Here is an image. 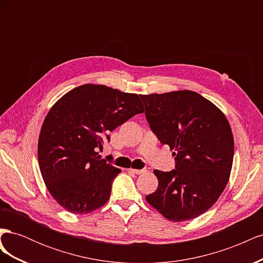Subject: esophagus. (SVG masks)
Listing matches in <instances>:
<instances>
[{"label":"esophagus","instance_id":"34e87169","mask_svg":"<svg viewBox=\"0 0 263 263\" xmlns=\"http://www.w3.org/2000/svg\"><path fill=\"white\" fill-rule=\"evenodd\" d=\"M130 172L135 173V174H141V173H145L146 170L145 169H141V170H138V169H129Z\"/></svg>","mask_w":263,"mask_h":263}]
</instances>
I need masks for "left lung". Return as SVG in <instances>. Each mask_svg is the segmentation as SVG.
Segmentation results:
<instances>
[{
  "label": "left lung",
  "instance_id": "1",
  "mask_svg": "<svg viewBox=\"0 0 263 263\" xmlns=\"http://www.w3.org/2000/svg\"><path fill=\"white\" fill-rule=\"evenodd\" d=\"M150 129L174 150L176 168L155 170L156 192L147 202L172 221L200 216L226 187L234 159L229 123L212 102L193 91L139 95Z\"/></svg>",
  "mask_w": 263,
  "mask_h": 263
}]
</instances>
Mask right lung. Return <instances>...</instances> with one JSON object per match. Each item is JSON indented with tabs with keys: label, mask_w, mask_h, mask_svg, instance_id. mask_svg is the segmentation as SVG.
<instances>
[{
	"label": "right lung",
	"mask_w": 263,
	"mask_h": 263,
	"mask_svg": "<svg viewBox=\"0 0 263 263\" xmlns=\"http://www.w3.org/2000/svg\"><path fill=\"white\" fill-rule=\"evenodd\" d=\"M140 113L137 94L95 84L76 87L50 108L39 135L38 162L47 189L63 209L87 214L108 201L121 170L97 150L109 141V132Z\"/></svg>",
	"instance_id": "obj_1"
}]
</instances>
